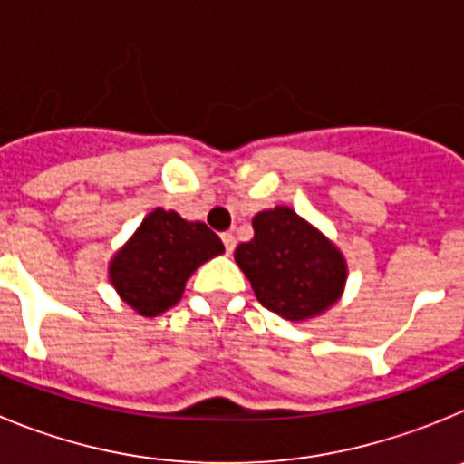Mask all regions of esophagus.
I'll return each mask as SVG.
<instances>
[{
	"label": "esophagus",
	"mask_w": 464,
	"mask_h": 464,
	"mask_svg": "<svg viewBox=\"0 0 464 464\" xmlns=\"http://www.w3.org/2000/svg\"><path fill=\"white\" fill-rule=\"evenodd\" d=\"M223 244H225V253H232L235 251V246H237V239H235V235H232V232H225L223 235Z\"/></svg>",
	"instance_id": "esophagus-1"
}]
</instances>
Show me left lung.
Listing matches in <instances>:
<instances>
[{"instance_id":"obj_1","label":"left lung","mask_w":464,"mask_h":464,"mask_svg":"<svg viewBox=\"0 0 464 464\" xmlns=\"http://www.w3.org/2000/svg\"><path fill=\"white\" fill-rule=\"evenodd\" d=\"M251 241L235 260L257 302L285 321H306L330 309L346 285V260L323 232L288 207L260 211Z\"/></svg>"}]
</instances>
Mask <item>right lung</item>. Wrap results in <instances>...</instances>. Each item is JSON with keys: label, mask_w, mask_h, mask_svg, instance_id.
Here are the masks:
<instances>
[{"label": "right lung", "mask_w": 464, "mask_h": 464, "mask_svg": "<svg viewBox=\"0 0 464 464\" xmlns=\"http://www.w3.org/2000/svg\"><path fill=\"white\" fill-rule=\"evenodd\" d=\"M220 253L223 241L207 225L155 208L113 256L109 278L127 306L153 318L171 309L195 269Z\"/></svg>", "instance_id": "obj_1"}]
</instances>
